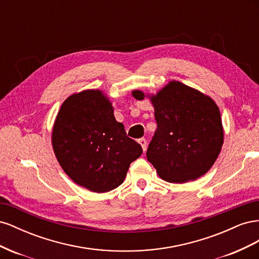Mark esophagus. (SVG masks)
I'll list each match as a JSON object with an SVG mask.
<instances>
[{
  "instance_id": "34e87169",
  "label": "esophagus",
  "mask_w": 259,
  "mask_h": 259,
  "mask_svg": "<svg viewBox=\"0 0 259 259\" xmlns=\"http://www.w3.org/2000/svg\"><path fill=\"white\" fill-rule=\"evenodd\" d=\"M138 144L142 146V148H143V150L144 151H146V149H147V142H146V139L145 138H140V139H138Z\"/></svg>"
}]
</instances>
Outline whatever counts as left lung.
I'll return each instance as SVG.
<instances>
[{
	"mask_svg": "<svg viewBox=\"0 0 259 259\" xmlns=\"http://www.w3.org/2000/svg\"><path fill=\"white\" fill-rule=\"evenodd\" d=\"M138 100L147 96L154 108L158 127L147 159L168 183L183 184L205 175L224 144L219 108L213 98L179 81H169L154 95L134 90Z\"/></svg>",
	"mask_w": 259,
	"mask_h": 259,
	"instance_id": "8db88e82",
	"label": "left lung"
}]
</instances>
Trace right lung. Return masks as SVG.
Returning <instances> with one entry per match:
<instances>
[{
	"mask_svg": "<svg viewBox=\"0 0 259 259\" xmlns=\"http://www.w3.org/2000/svg\"><path fill=\"white\" fill-rule=\"evenodd\" d=\"M56 159L73 182L103 193L119 187L143 149L126 136L100 90H85L62 103L52 131Z\"/></svg>",
	"mask_w": 259,
	"mask_h": 259,
	"instance_id": "obj_1",
	"label": "right lung"
}]
</instances>
